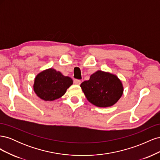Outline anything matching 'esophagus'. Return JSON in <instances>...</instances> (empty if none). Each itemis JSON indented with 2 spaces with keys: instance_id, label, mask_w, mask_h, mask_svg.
<instances>
[{
  "instance_id": "34e87169",
  "label": "esophagus",
  "mask_w": 160,
  "mask_h": 160,
  "mask_svg": "<svg viewBox=\"0 0 160 160\" xmlns=\"http://www.w3.org/2000/svg\"><path fill=\"white\" fill-rule=\"evenodd\" d=\"M73 82L75 85H80L81 84V80H79V79H74Z\"/></svg>"
}]
</instances>
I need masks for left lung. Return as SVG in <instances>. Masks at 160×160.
<instances>
[{
    "instance_id": "left-lung-1",
    "label": "left lung",
    "mask_w": 160,
    "mask_h": 160,
    "mask_svg": "<svg viewBox=\"0 0 160 160\" xmlns=\"http://www.w3.org/2000/svg\"><path fill=\"white\" fill-rule=\"evenodd\" d=\"M86 98L99 108L114 105L123 94V85L117 76L98 71L91 75L88 81L81 84Z\"/></svg>"
}]
</instances>
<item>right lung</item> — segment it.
Returning <instances> with one entry per match:
<instances>
[{
    "instance_id": "obj_1",
    "label": "right lung",
    "mask_w": 160,
    "mask_h": 160,
    "mask_svg": "<svg viewBox=\"0 0 160 160\" xmlns=\"http://www.w3.org/2000/svg\"><path fill=\"white\" fill-rule=\"evenodd\" d=\"M72 84L69 77H65L53 69L43 71L35 77L34 91L38 98L45 101H53L63 95Z\"/></svg>"
}]
</instances>
